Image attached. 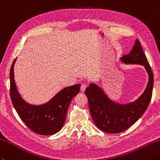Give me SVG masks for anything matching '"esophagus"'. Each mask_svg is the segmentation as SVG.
I'll use <instances>...</instances> for the list:
<instances>
[{"instance_id":"esophagus-1","label":"esophagus","mask_w":160,"mask_h":160,"mask_svg":"<svg viewBox=\"0 0 160 160\" xmlns=\"http://www.w3.org/2000/svg\"><path fill=\"white\" fill-rule=\"evenodd\" d=\"M86 88H87V85H86V84H82V85H81V87H80V90L82 91V92H84V90L86 89Z\"/></svg>"}]
</instances>
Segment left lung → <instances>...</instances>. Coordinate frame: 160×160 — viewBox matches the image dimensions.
Wrapping results in <instances>:
<instances>
[{"mask_svg": "<svg viewBox=\"0 0 160 160\" xmlns=\"http://www.w3.org/2000/svg\"><path fill=\"white\" fill-rule=\"evenodd\" d=\"M121 60L125 64L143 65L148 74V82L139 98L128 104L112 101L94 83H91L87 87L84 93L88 99L92 119L100 130L108 133H120L132 126L146 112L152 98L154 77L138 39H136L129 54L123 55Z\"/></svg>", "mask_w": 160, "mask_h": 160, "instance_id": "obj_1", "label": "left lung"}]
</instances>
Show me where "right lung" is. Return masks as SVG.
I'll list each match as a JSON object with an SVG mask.
<instances>
[{
  "instance_id": "obj_1",
  "label": "right lung",
  "mask_w": 160,
  "mask_h": 160,
  "mask_svg": "<svg viewBox=\"0 0 160 160\" xmlns=\"http://www.w3.org/2000/svg\"><path fill=\"white\" fill-rule=\"evenodd\" d=\"M15 59L10 68V97L14 108L23 123L37 134L51 135L63 127L68 105L80 92L79 84L65 87L48 102L39 105H31L21 98L16 86L14 75Z\"/></svg>"
}]
</instances>
